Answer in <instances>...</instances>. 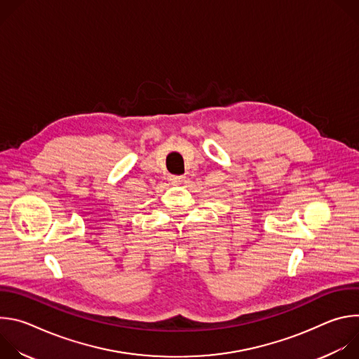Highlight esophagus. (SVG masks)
I'll return each instance as SVG.
<instances>
[{
    "label": "esophagus",
    "instance_id": "34e87169",
    "mask_svg": "<svg viewBox=\"0 0 359 359\" xmlns=\"http://www.w3.org/2000/svg\"><path fill=\"white\" fill-rule=\"evenodd\" d=\"M169 180H170L172 184L177 186V184H182V183H183L184 177H183V176H169Z\"/></svg>",
    "mask_w": 359,
    "mask_h": 359
}]
</instances>
